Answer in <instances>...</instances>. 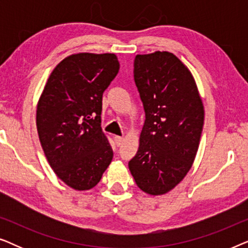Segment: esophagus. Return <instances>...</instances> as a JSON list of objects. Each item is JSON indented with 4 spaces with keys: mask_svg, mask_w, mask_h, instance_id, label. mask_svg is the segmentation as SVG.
I'll list each match as a JSON object with an SVG mask.
<instances>
[{
    "mask_svg": "<svg viewBox=\"0 0 248 248\" xmlns=\"http://www.w3.org/2000/svg\"><path fill=\"white\" fill-rule=\"evenodd\" d=\"M114 140H115V143H116L117 147H121V145L123 144L124 139L122 138V137H115V138H114Z\"/></svg>",
    "mask_w": 248,
    "mask_h": 248,
    "instance_id": "34e87169",
    "label": "esophagus"
}]
</instances>
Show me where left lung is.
Segmentation results:
<instances>
[{"instance_id":"1","label":"left lung","mask_w":248,"mask_h":248,"mask_svg":"<svg viewBox=\"0 0 248 248\" xmlns=\"http://www.w3.org/2000/svg\"><path fill=\"white\" fill-rule=\"evenodd\" d=\"M133 73L145 121L128 168L142 191L161 195L191 169L204 109L192 73L172 53L137 55Z\"/></svg>"}]
</instances>
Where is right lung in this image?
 <instances>
[{
  "mask_svg": "<svg viewBox=\"0 0 248 248\" xmlns=\"http://www.w3.org/2000/svg\"><path fill=\"white\" fill-rule=\"evenodd\" d=\"M118 70L115 54L67 56L50 73L37 105V131L47 161L78 191L96 186L113 159L100 115L103 93Z\"/></svg>",
  "mask_w": 248,
  "mask_h": 248,
  "instance_id": "1",
  "label": "right lung"
}]
</instances>
